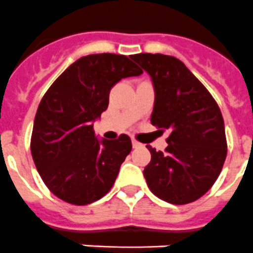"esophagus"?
I'll list each match as a JSON object with an SVG mask.
<instances>
[{
  "mask_svg": "<svg viewBox=\"0 0 253 253\" xmlns=\"http://www.w3.org/2000/svg\"><path fill=\"white\" fill-rule=\"evenodd\" d=\"M132 146L136 149V148H141L143 146V144L139 143V141H136V140H132Z\"/></svg>",
  "mask_w": 253,
  "mask_h": 253,
  "instance_id": "esophagus-1",
  "label": "esophagus"
}]
</instances>
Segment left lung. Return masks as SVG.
I'll return each mask as SVG.
<instances>
[{"mask_svg": "<svg viewBox=\"0 0 253 253\" xmlns=\"http://www.w3.org/2000/svg\"><path fill=\"white\" fill-rule=\"evenodd\" d=\"M131 59L152 80L150 122L171 130L165 153L146 145L152 154L144 169L146 184L153 194L169 203L194 202L213 185L226 158L220 108L179 59L163 54H137Z\"/></svg>", "mask_w": 253, "mask_h": 253, "instance_id": "1", "label": "left lung"}]
</instances>
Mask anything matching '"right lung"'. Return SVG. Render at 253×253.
I'll list each match as a JSON object with an SVG mask.
<instances>
[{
    "label": "right lung",
    "mask_w": 253,
    "mask_h": 253,
    "mask_svg": "<svg viewBox=\"0 0 253 253\" xmlns=\"http://www.w3.org/2000/svg\"><path fill=\"white\" fill-rule=\"evenodd\" d=\"M141 73L125 55H87L69 65L42 97L31 152L38 173L58 198L88 205L113 186L132 149L131 139H97L94 122L107 110L110 88Z\"/></svg>",
    "instance_id": "add662e5"
}]
</instances>
